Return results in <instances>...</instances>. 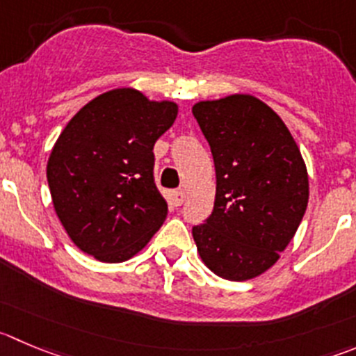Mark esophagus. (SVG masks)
Listing matches in <instances>:
<instances>
[{"label": "esophagus", "mask_w": 356, "mask_h": 356, "mask_svg": "<svg viewBox=\"0 0 356 356\" xmlns=\"http://www.w3.org/2000/svg\"><path fill=\"white\" fill-rule=\"evenodd\" d=\"M185 195H187V194H185L184 188H178V191L171 192V199H172V202H175L176 206H180L181 202L185 201Z\"/></svg>", "instance_id": "34e87169"}]
</instances>
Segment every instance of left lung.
Segmentation results:
<instances>
[{"label":"left lung","mask_w":356,"mask_h":356,"mask_svg":"<svg viewBox=\"0 0 356 356\" xmlns=\"http://www.w3.org/2000/svg\"><path fill=\"white\" fill-rule=\"evenodd\" d=\"M216 171L213 211L192 227L202 262L245 282L269 269L306 213V164L283 120L248 94L192 108Z\"/></svg>","instance_id":"1"}]
</instances>
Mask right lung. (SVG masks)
<instances>
[{
	"mask_svg": "<svg viewBox=\"0 0 356 356\" xmlns=\"http://www.w3.org/2000/svg\"><path fill=\"white\" fill-rule=\"evenodd\" d=\"M171 101L115 89L64 127L47 164L54 208L71 241L101 262L136 255L168 215L154 178V145L175 122Z\"/></svg>",
	"mask_w": 356,
	"mask_h": 356,
	"instance_id": "obj_1",
	"label": "right lung"
}]
</instances>
